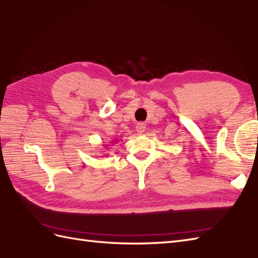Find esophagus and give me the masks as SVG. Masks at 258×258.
<instances>
[{
  "label": "esophagus",
  "instance_id": "obj_1",
  "mask_svg": "<svg viewBox=\"0 0 258 258\" xmlns=\"http://www.w3.org/2000/svg\"><path fill=\"white\" fill-rule=\"evenodd\" d=\"M136 130H137V133L138 134H143L144 131H146V124L144 123H142V122H139V123H137V125H136Z\"/></svg>",
  "mask_w": 258,
  "mask_h": 258
}]
</instances>
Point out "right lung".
I'll return each instance as SVG.
<instances>
[{"instance_id":"1","label":"right lung","mask_w":258,"mask_h":258,"mask_svg":"<svg viewBox=\"0 0 258 258\" xmlns=\"http://www.w3.org/2000/svg\"><path fill=\"white\" fill-rule=\"evenodd\" d=\"M116 142V140H114V141H111V143H115Z\"/></svg>"}]
</instances>
